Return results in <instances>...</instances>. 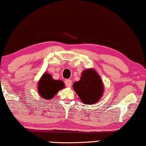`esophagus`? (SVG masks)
Here are the masks:
<instances>
[{
  "label": "esophagus",
  "mask_w": 146,
  "mask_h": 146,
  "mask_svg": "<svg viewBox=\"0 0 146 146\" xmlns=\"http://www.w3.org/2000/svg\"><path fill=\"white\" fill-rule=\"evenodd\" d=\"M65 84L67 87H71L72 86V81L71 80H65Z\"/></svg>",
  "instance_id": "34e87169"
}]
</instances>
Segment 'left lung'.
Masks as SVG:
<instances>
[{
    "label": "left lung",
    "instance_id": "left-lung-1",
    "mask_svg": "<svg viewBox=\"0 0 146 146\" xmlns=\"http://www.w3.org/2000/svg\"><path fill=\"white\" fill-rule=\"evenodd\" d=\"M73 88L81 101L86 105L95 104L104 93L101 77L94 68L83 71L80 80L73 83Z\"/></svg>",
    "mask_w": 146,
    "mask_h": 146
}]
</instances>
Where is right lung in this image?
I'll return each mask as SVG.
<instances>
[{
    "mask_svg": "<svg viewBox=\"0 0 146 146\" xmlns=\"http://www.w3.org/2000/svg\"><path fill=\"white\" fill-rule=\"evenodd\" d=\"M64 82L62 80H56L52 78L50 73H44L38 82L37 90L39 95L43 99L50 100L59 90L64 88Z\"/></svg>",
    "mask_w": 146,
    "mask_h": 146,
    "instance_id": "obj_1",
    "label": "right lung"
}]
</instances>
